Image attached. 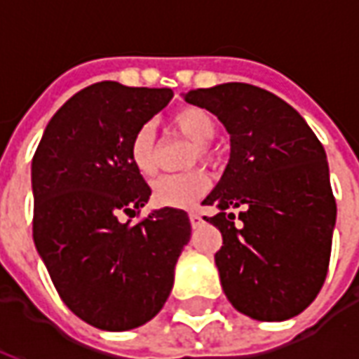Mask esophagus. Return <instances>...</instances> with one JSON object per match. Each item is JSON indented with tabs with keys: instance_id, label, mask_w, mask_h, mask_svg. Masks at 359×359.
Returning <instances> with one entry per match:
<instances>
[{
	"instance_id": "obj_1",
	"label": "esophagus",
	"mask_w": 359,
	"mask_h": 359,
	"mask_svg": "<svg viewBox=\"0 0 359 359\" xmlns=\"http://www.w3.org/2000/svg\"><path fill=\"white\" fill-rule=\"evenodd\" d=\"M188 217H190V225L192 226H198V225H202V215H200V213H198V211H190V213H188Z\"/></svg>"
}]
</instances>
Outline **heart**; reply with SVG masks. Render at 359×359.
Segmentation results:
<instances>
[{
	"mask_svg": "<svg viewBox=\"0 0 359 359\" xmlns=\"http://www.w3.org/2000/svg\"><path fill=\"white\" fill-rule=\"evenodd\" d=\"M172 125L182 136L194 142V149L190 156V165L198 159L203 163H213L215 154L210 144L217 136V125L208 111L200 107H182L172 115ZM130 163L142 177H154L157 171L156 159V130L151 125H142L134 133L128 146ZM210 188V179L202 169L180 172V175H165L151 184V200L159 208H177L184 210L202 198Z\"/></svg>",
	"mask_w": 359,
	"mask_h": 359,
	"instance_id": "b5f03b06",
	"label": "heart"
}]
</instances>
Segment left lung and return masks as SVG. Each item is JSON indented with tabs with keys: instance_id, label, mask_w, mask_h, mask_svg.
<instances>
[{
	"instance_id": "left-lung-1",
	"label": "left lung",
	"mask_w": 359,
	"mask_h": 359,
	"mask_svg": "<svg viewBox=\"0 0 359 359\" xmlns=\"http://www.w3.org/2000/svg\"><path fill=\"white\" fill-rule=\"evenodd\" d=\"M184 100L231 134L229 165L202 202L219 210L203 219L223 236L215 264L226 298L257 321L298 316L323 286L337 221L321 142L294 107L252 84L190 90Z\"/></svg>"
}]
</instances>
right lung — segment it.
I'll return each mask as SVG.
<instances>
[{
  "label": "right lung",
  "mask_w": 359,
  "mask_h": 359,
  "mask_svg": "<svg viewBox=\"0 0 359 359\" xmlns=\"http://www.w3.org/2000/svg\"><path fill=\"white\" fill-rule=\"evenodd\" d=\"M171 97V88L92 84L51 117L32 159L36 250L67 308L103 331L159 313L190 241L184 210L121 221L151 196L130 163V140Z\"/></svg>",
  "instance_id": "right-lung-1"
}]
</instances>
